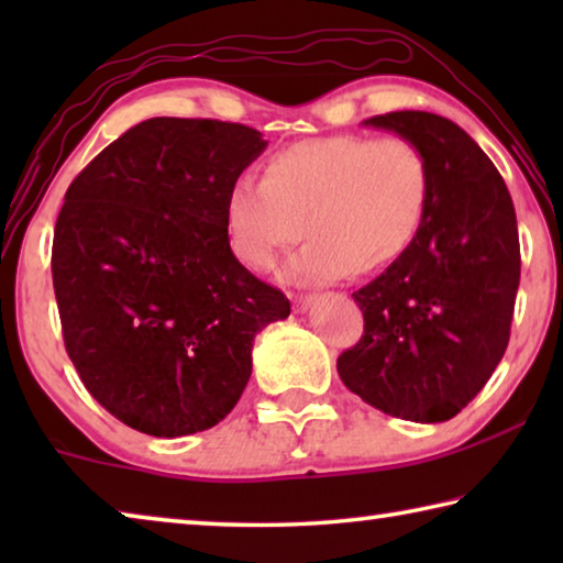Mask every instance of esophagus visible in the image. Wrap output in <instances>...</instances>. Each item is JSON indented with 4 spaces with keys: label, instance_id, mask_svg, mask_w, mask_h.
<instances>
[{
    "label": "esophagus",
    "instance_id": "1",
    "mask_svg": "<svg viewBox=\"0 0 563 563\" xmlns=\"http://www.w3.org/2000/svg\"><path fill=\"white\" fill-rule=\"evenodd\" d=\"M312 302H316V295H295L292 308H295V312H305Z\"/></svg>",
    "mask_w": 563,
    "mask_h": 563
}]
</instances>
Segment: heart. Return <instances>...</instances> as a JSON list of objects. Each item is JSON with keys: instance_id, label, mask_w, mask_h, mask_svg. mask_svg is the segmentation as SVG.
Instances as JSON below:
<instances>
[{"instance_id": "heart-1", "label": "heart", "mask_w": 563, "mask_h": 563, "mask_svg": "<svg viewBox=\"0 0 563 563\" xmlns=\"http://www.w3.org/2000/svg\"><path fill=\"white\" fill-rule=\"evenodd\" d=\"M430 161L405 136L308 139L268 158L263 180L238 176L225 194V231L235 258L273 271L310 238L288 278L332 283L385 268L415 241L430 203Z\"/></svg>"}]
</instances>
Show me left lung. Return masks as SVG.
<instances>
[{
    "mask_svg": "<svg viewBox=\"0 0 563 563\" xmlns=\"http://www.w3.org/2000/svg\"><path fill=\"white\" fill-rule=\"evenodd\" d=\"M365 126L415 141L432 186L415 241L352 292L365 332L338 357V373L385 415L446 422L479 395L509 345L521 275L517 213L497 166L454 121L393 111Z\"/></svg>",
    "mask_w": 563,
    "mask_h": 563,
    "instance_id": "obj_1",
    "label": "left lung"
}]
</instances>
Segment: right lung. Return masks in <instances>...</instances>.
<instances>
[{
	"instance_id": "obj_1",
	"label": "right lung",
	"mask_w": 563,
	"mask_h": 563,
	"mask_svg": "<svg viewBox=\"0 0 563 563\" xmlns=\"http://www.w3.org/2000/svg\"><path fill=\"white\" fill-rule=\"evenodd\" d=\"M265 146L243 123L156 117L66 190L52 245L64 345L91 397L133 430H211L251 379L255 335L290 316L225 231L228 186Z\"/></svg>"
}]
</instances>
